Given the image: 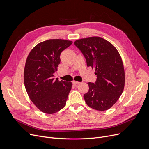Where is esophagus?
Returning <instances> with one entry per match:
<instances>
[{
	"label": "esophagus",
	"instance_id": "obj_1",
	"mask_svg": "<svg viewBox=\"0 0 149 149\" xmlns=\"http://www.w3.org/2000/svg\"><path fill=\"white\" fill-rule=\"evenodd\" d=\"M72 83H73V84H74V85H76V84H80V82H79V81H72Z\"/></svg>",
	"mask_w": 149,
	"mask_h": 149
}]
</instances>
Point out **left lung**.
<instances>
[{
    "mask_svg": "<svg viewBox=\"0 0 149 149\" xmlns=\"http://www.w3.org/2000/svg\"><path fill=\"white\" fill-rule=\"evenodd\" d=\"M74 44L83 53L87 66L95 68L97 77L95 83H88L89 91L84 95L85 102L95 110H108L119 99L124 88V69L118 51L100 37L79 39Z\"/></svg>",
    "mask_w": 149,
    "mask_h": 149,
    "instance_id": "1",
    "label": "left lung"
}]
</instances>
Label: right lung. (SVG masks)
Instances as JSON below:
<instances>
[{
	"instance_id": "1",
	"label": "right lung",
	"mask_w": 149,
	"mask_h": 149,
	"mask_svg": "<svg viewBox=\"0 0 149 149\" xmlns=\"http://www.w3.org/2000/svg\"><path fill=\"white\" fill-rule=\"evenodd\" d=\"M72 41L49 39L39 43L29 52L24 69V84L30 100L43 113H56L66 105L72 83L55 79L60 54Z\"/></svg>"
}]
</instances>
